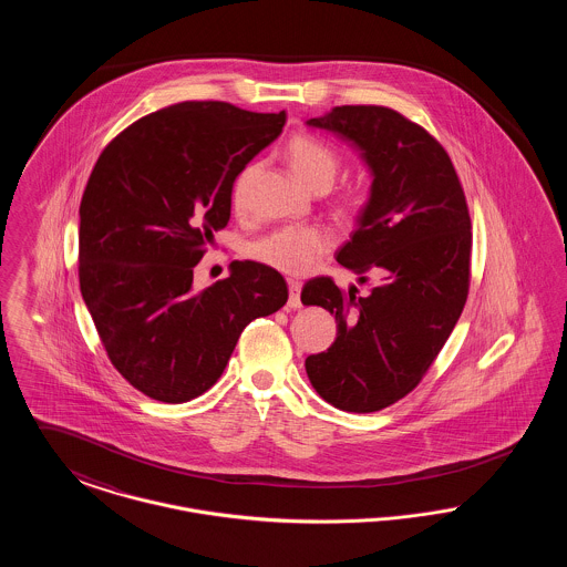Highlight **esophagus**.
<instances>
[{
    "mask_svg": "<svg viewBox=\"0 0 567 567\" xmlns=\"http://www.w3.org/2000/svg\"><path fill=\"white\" fill-rule=\"evenodd\" d=\"M299 293H301V285L299 282H296V280H291L289 282V308H301V297H299Z\"/></svg>",
    "mask_w": 567,
    "mask_h": 567,
    "instance_id": "obj_1",
    "label": "esophagus"
}]
</instances>
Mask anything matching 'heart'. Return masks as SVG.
<instances>
[{
	"label": "heart",
	"instance_id": "obj_1",
	"mask_svg": "<svg viewBox=\"0 0 567 567\" xmlns=\"http://www.w3.org/2000/svg\"><path fill=\"white\" fill-rule=\"evenodd\" d=\"M287 159L291 163L297 178L310 189L327 190L338 172L340 157L333 148L310 135H296L287 144ZM257 172V165L250 163L236 176L231 185V204L243 208L246 190ZM333 213L344 223H357L370 208V189L363 185H354L340 190L331 204ZM333 248V236L317 225H287L268 236H261L246 246V255L264 264L271 270L285 276H303L315 270V266L327 257Z\"/></svg>",
	"mask_w": 567,
	"mask_h": 567
}]
</instances>
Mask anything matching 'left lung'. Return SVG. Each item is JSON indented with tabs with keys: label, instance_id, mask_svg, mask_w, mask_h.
<instances>
[{
	"label": "left lung",
	"instance_id": "left-lung-1",
	"mask_svg": "<svg viewBox=\"0 0 567 567\" xmlns=\"http://www.w3.org/2000/svg\"><path fill=\"white\" fill-rule=\"evenodd\" d=\"M308 125L352 142L374 172L370 208L336 259L368 296L331 276L301 301L336 317L338 336L306 359L315 391L344 412L400 402L432 368L455 329L472 278V220L457 169L425 127L386 106H338Z\"/></svg>",
	"mask_w": 567,
	"mask_h": 567
}]
</instances>
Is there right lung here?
<instances>
[{"mask_svg":"<svg viewBox=\"0 0 567 567\" xmlns=\"http://www.w3.org/2000/svg\"><path fill=\"white\" fill-rule=\"evenodd\" d=\"M287 112L181 102L114 135L86 181L79 227L82 299L110 363L140 393L183 404L223 374L244 327L287 303L255 261L193 293V270L229 223L231 185Z\"/></svg>","mask_w":567,"mask_h":567,"instance_id":"add662e5","label":"right lung"}]
</instances>
